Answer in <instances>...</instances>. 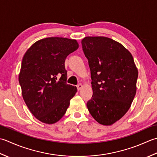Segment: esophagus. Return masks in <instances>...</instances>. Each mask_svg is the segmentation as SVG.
<instances>
[{"label": "esophagus", "instance_id": "34e87169", "mask_svg": "<svg viewBox=\"0 0 157 157\" xmlns=\"http://www.w3.org/2000/svg\"><path fill=\"white\" fill-rule=\"evenodd\" d=\"M76 87H77L78 90L79 91V90H81V89L82 88V84H78V85H76Z\"/></svg>", "mask_w": 157, "mask_h": 157}]
</instances>
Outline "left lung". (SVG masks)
Listing matches in <instances>:
<instances>
[{
    "instance_id": "obj_1",
    "label": "left lung",
    "mask_w": 157,
    "mask_h": 157,
    "mask_svg": "<svg viewBox=\"0 0 157 157\" xmlns=\"http://www.w3.org/2000/svg\"><path fill=\"white\" fill-rule=\"evenodd\" d=\"M81 43L92 80L87 108L97 122L111 125L129 110L136 94L138 71L131 53L110 38L87 36Z\"/></svg>"
}]
</instances>
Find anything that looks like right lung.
Wrapping results in <instances>:
<instances>
[{"instance_id": "obj_1", "label": "right lung", "mask_w": 157, "mask_h": 157, "mask_svg": "<svg viewBox=\"0 0 157 157\" xmlns=\"http://www.w3.org/2000/svg\"><path fill=\"white\" fill-rule=\"evenodd\" d=\"M78 48L77 41L49 37L36 41L21 62L19 82L25 104L34 117L46 124L62 119L77 91L66 83V57Z\"/></svg>"}]
</instances>
